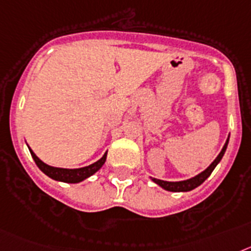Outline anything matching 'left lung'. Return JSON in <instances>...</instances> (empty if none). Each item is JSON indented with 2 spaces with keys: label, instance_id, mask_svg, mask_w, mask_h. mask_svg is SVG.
Wrapping results in <instances>:
<instances>
[{
  "label": "left lung",
  "instance_id": "8db88e82",
  "mask_svg": "<svg viewBox=\"0 0 251 251\" xmlns=\"http://www.w3.org/2000/svg\"><path fill=\"white\" fill-rule=\"evenodd\" d=\"M228 139H230V135L227 136V140H226L225 145H224V148H222V150L220 151L219 155L216 156V159H215V160H213V162L211 163V164L208 165V167H207L203 172H201V173L197 174V176H195V177H192V178H189V179H186V180H179V182H168V180L156 179V178H152V177H150V178H151L152 182L156 183L158 186H160L163 189H165V191H169V192H188V191H192V189L197 188L198 186H201L202 183H203L207 178L210 177L211 173L213 172V169H215V168H216V165L221 162L222 156H224L226 149H227Z\"/></svg>",
  "mask_w": 251,
  "mask_h": 251
}]
</instances>
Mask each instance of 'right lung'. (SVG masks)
Returning <instances> with one entry per match:
<instances>
[{"instance_id":"obj_1","label":"right lung","mask_w":251,"mask_h":251,"mask_svg":"<svg viewBox=\"0 0 251 251\" xmlns=\"http://www.w3.org/2000/svg\"><path fill=\"white\" fill-rule=\"evenodd\" d=\"M27 148H29V145H27ZM29 150L32 159H34L36 165H38L39 169H40L43 173L47 174L48 177L51 178V179L59 180V182H64V183H79L82 182V180L87 179V178L93 176L96 172H99L100 169H101L102 165H103L104 162H106V158H107V151H106L103 154V156H102L100 160L93 163V164L87 165V167H83V168L68 169V168L51 167V165L43 162L41 159H39L38 156H36V154H35L30 148Z\"/></svg>"}]
</instances>
